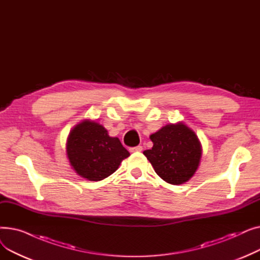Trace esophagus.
Returning a JSON list of instances; mask_svg holds the SVG:
<instances>
[{"label": "esophagus", "mask_w": 260, "mask_h": 260, "mask_svg": "<svg viewBox=\"0 0 260 260\" xmlns=\"http://www.w3.org/2000/svg\"><path fill=\"white\" fill-rule=\"evenodd\" d=\"M142 151V146L141 145H137V146H134L129 148V152L134 153V152H141Z\"/></svg>", "instance_id": "34e87169"}]
</instances>
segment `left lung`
Instances as JSON below:
<instances>
[{"mask_svg":"<svg viewBox=\"0 0 260 260\" xmlns=\"http://www.w3.org/2000/svg\"><path fill=\"white\" fill-rule=\"evenodd\" d=\"M154 145L143 152L161 179L182 184L198 169L201 144L196 134L183 123L168 124L151 135Z\"/></svg>","mask_w":260,"mask_h":260,"instance_id":"obj_1","label":"left lung"}]
</instances>
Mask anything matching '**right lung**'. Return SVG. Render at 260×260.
<instances>
[{
  "mask_svg": "<svg viewBox=\"0 0 260 260\" xmlns=\"http://www.w3.org/2000/svg\"><path fill=\"white\" fill-rule=\"evenodd\" d=\"M66 148L73 169L90 181H100L112 175L129 156L117 137H109L102 125L89 120L74 127Z\"/></svg>",
  "mask_w": 260,
  "mask_h": 260,
  "instance_id": "right-lung-1",
  "label": "right lung"
}]
</instances>
